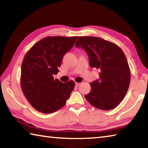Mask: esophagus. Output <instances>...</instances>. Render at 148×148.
Wrapping results in <instances>:
<instances>
[{
  "label": "esophagus",
  "mask_w": 148,
  "mask_h": 148,
  "mask_svg": "<svg viewBox=\"0 0 148 148\" xmlns=\"http://www.w3.org/2000/svg\"><path fill=\"white\" fill-rule=\"evenodd\" d=\"M75 85H76V87H79L80 85H81V83H78V82H76V83H75Z\"/></svg>",
  "instance_id": "1"
}]
</instances>
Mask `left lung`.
Segmentation results:
<instances>
[{
    "label": "left lung",
    "mask_w": 148,
    "mask_h": 148,
    "mask_svg": "<svg viewBox=\"0 0 148 148\" xmlns=\"http://www.w3.org/2000/svg\"><path fill=\"white\" fill-rule=\"evenodd\" d=\"M76 47L88 54L91 68L100 71L99 79L90 84L91 91L85 95L87 101L99 109H114L124 99L131 79L123 51L116 44L93 36L79 37Z\"/></svg>",
    "instance_id": "left-lung-1"
}]
</instances>
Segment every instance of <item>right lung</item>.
<instances>
[{"label":"right lung","instance_id":"add662e5","mask_svg":"<svg viewBox=\"0 0 148 148\" xmlns=\"http://www.w3.org/2000/svg\"><path fill=\"white\" fill-rule=\"evenodd\" d=\"M78 36H48L30 49L21 64V86L32 106L44 114L61 108L75 86L74 82L62 83L54 79L64 54Z\"/></svg>","mask_w":148,"mask_h":148}]
</instances>
